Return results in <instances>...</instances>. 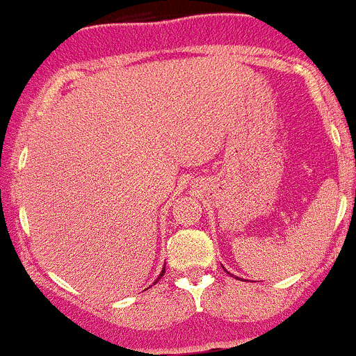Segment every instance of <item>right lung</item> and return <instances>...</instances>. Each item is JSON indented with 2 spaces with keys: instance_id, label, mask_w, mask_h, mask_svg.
Masks as SVG:
<instances>
[{
  "instance_id": "obj_1",
  "label": "right lung",
  "mask_w": 356,
  "mask_h": 356,
  "mask_svg": "<svg viewBox=\"0 0 356 356\" xmlns=\"http://www.w3.org/2000/svg\"><path fill=\"white\" fill-rule=\"evenodd\" d=\"M164 270H166V264H164V267H163V270H161V274H159V277H161V276H163V274H164ZM159 277H157V280H159Z\"/></svg>"
}]
</instances>
